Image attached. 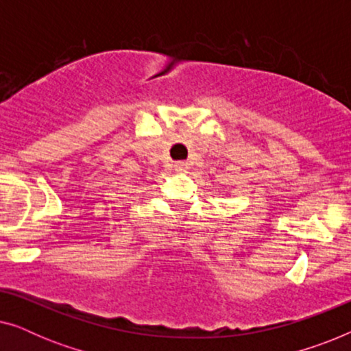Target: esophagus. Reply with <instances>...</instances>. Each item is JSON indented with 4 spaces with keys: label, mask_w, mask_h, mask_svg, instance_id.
Listing matches in <instances>:
<instances>
[{
    "label": "esophagus",
    "mask_w": 351,
    "mask_h": 351,
    "mask_svg": "<svg viewBox=\"0 0 351 351\" xmlns=\"http://www.w3.org/2000/svg\"><path fill=\"white\" fill-rule=\"evenodd\" d=\"M174 167H176V171H185L186 167H189V165H186V162H184V161H179V162H176Z\"/></svg>",
    "instance_id": "1"
}]
</instances>
